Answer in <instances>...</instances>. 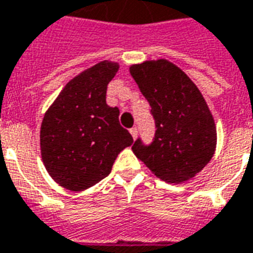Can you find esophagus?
Returning a JSON list of instances; mask_svg holds the SVG:
<instances>
[{
  "label": "esophagus",
  "instance_id": "obj_1",
  "mask_svg": "<svg viewBox=\"0 0 253 253\" xmlns=\"http://www.w3.org/2000/svg\"><path fill=\"white\" fill-rule=\"evenodd\" d=\"M129 132H130V134H132V137L136 139V137H137V133H139V129H137V126H133V128L129 129Z\"/></svg>",
  "mask_w": 253,
  "mask_h": 253
}]
</instances>
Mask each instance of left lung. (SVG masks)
<instances>
[{
	"mask_svg": "<svg viewBox=\"0 0 253 253\" xmlns=\"http://www.w3.org/2000/svg\"><path fill=\"white\" fill-rule=\"evenodd\" d=\"M151 105L155 136L134 141V155L156 176L179 183L195 176L213 158L217 132L213 116L194 82L165 59L130 67Z\"/></svg>",
	"mask_w": 253,
	"mask_h": 253,
	"instance_id": "8db88e82",
	"label": "left lung"
}]
</instances>
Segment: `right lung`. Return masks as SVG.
Masks as SVG:
<instances>
[{
  "label": "right lung",
  "instance_id": "right-lung-1",
  "mask_svg": "<svg viewBox=\"0 0 253 253\" xmlns=\"http://www.w3.org/2000/svg\"><path fill=\"white\" fill-rule=\"evenodd\" d=\"M119 64L104 60L71 79L43 119L40 147L52 179L73 191L106 178L117 155L133 143L120 125L119 108L106 104Z\"/></svg>",
  "mask_w": 253,
  "mask_h": 253
}]
</instances>
